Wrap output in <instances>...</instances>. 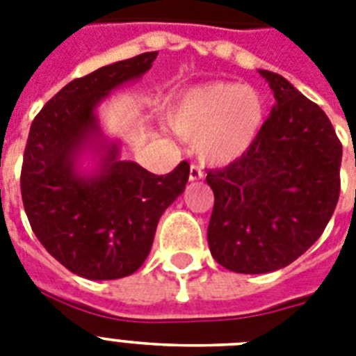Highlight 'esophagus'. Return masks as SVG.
<instances>
[{"label":"esophagus","mask_w":356,"mask_h":356,"mask_svg":"<svg viewBox=\"0 0 356 356\" xmlns=\"http://www.w3.org/2000/svg\"><path fill=\"white\" fill-rule=\"evenodd\" d=\"M202 177H204V173H202L201 166L192 164V166H190V181H201Z\"/></svg>","instance_id":"34e87169"}]
</instances>
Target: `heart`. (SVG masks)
Segmentation results:
<instances>
[{
	"label": "heart",
	"instance_id": "b5f03b06",
	"mask_svg": "<svg viewBox=\"0 0 356 356\" xmlns=\"http://www.w3.org/2000/svg\"><path fill=\"white\" fill-rule=\"evenodd\" d=\"M166 119L210 164H226L246 154L266 119V101L252 86L217 81L175 95Z\"/></svg>",
	"mask_w": 356,
	"mask_h": 356
}]
</instances>
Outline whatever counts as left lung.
<instances>
[{
    "label": "left lung",
    "instance_id": "left-lung-1",
    "mask_svg": "<svg viewBox=\"0 0 356 356\" xmlns=\"http://www.w3.org/2000/svg\"><path fill=\"white\" fill-rule=\"evenodd\" d=\"M275 106L252 148L210 170L208 224L213 259L235 273L291 264L322 235L340 193L342 145L322 108L270 70Z\"/></svg>",
    "mask_w": 356,
    "mask_h": 356
}]
</instances>
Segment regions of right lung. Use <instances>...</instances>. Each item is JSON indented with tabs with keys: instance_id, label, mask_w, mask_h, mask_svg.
<instances>
[{
	"instance_id": "add662e5",
	"label": "right lung",
	"mask_w": 356,
	"mask_h": 356,
	"mask_svg": "<svg viewBox=\"0 0 356 356\" xmlns=\"http://www.w3.org/2000/svg\"><path fill=\"white\" fill-rule=\"evenodd\" d=\"M157 52L97 68L63 86L32 121L21 166V197L32 232L72 273L90 280L132 275L150 253L164 210L184 192L190 164L155 175L118 159V145L103 152L99 170L83 175L77 161L99 143L95 106L122 83L152 68Z\"/></svg>"
}]
</instances>
